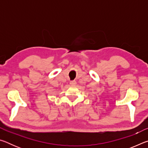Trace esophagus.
<instances>
[{
  "label": "esophagus",
  "mask_w": 148,
  "mask_h": 148,
  "mask_svg": "<svg viewBox=\"0 0 148 148\" xmlns=\"http://www.w3.org/2000/svg\"><path fill=\"white\" fill-rule=\"evenodd\" d=\"M70 84H71V86H75L76 85V81H71L70 82Z\"/></svg>",
  "instance_id": "34e87169"
}]
</instances>
